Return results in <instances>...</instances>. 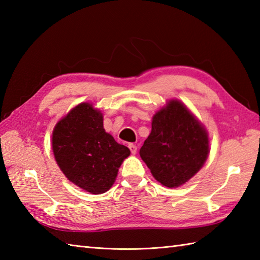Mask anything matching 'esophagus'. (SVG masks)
I'll return each mask as SVG.
<instances>
[{
	"mask_svg": "<svg viewBox=\"0 0 260 260\" xmlns=\"http://www.w3.org/2000/svg\"><path fill=\"white\" fill-rule=\"evenodd\" d=\"M128 147H129V150H131V152H132V154H136V152H137V146H136V145H134V144H128Z\"/></svg>",
	"mask_w": 260,
	"mask_h": 260,
	"instance_id": "esophagus-1",
	"label": "esophagus"
}]
</instances>
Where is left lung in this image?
Instances as JSON below:
<instances>
[{
  "label": "left lung",
  "instance_id": "left-lung-1",
  "mask_svg": "<svg viewBox=\"0 0 260 260\" xmlns=\"http://www.w3.org/2000/svg\"><path fill=\"white\" fill-rule=\"evenodd\" d=\"M206 127L178 99H171L152 118V131L140 155L154 179L178 187L193 178L210 152Z\"/></svg>",
  "mask_w": 260,
  "mask_h": 260
}]
</instances>
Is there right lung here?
I'll return each instance as SVG.
<instances>
[{"label":"right lung","mask_w":260,"mask_h":260,"mask_svg":"<svg viewBox=\"0 0 260 260\" xmlns=\"http://www.w3.org/2000/svg\"><path fill=\"white\" fill-rule=\"evenodd\" d=\"M104 116L90 103L70 109L52 132V151L70 182L91 194H102L115 183L118 169L129 156L104 128Z\"/></svg>","instance_id":"1"}]
</instances>
